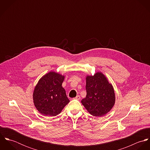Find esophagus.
Wrapping results in <instances>:
<instances>
[{"label":"esophagus","mask_w":150,"mask_h":150,"mask_svg":"<svg viewBox=\"0 0 150 150\" xmlns=\"http://www.w3.org/2000/svg\"><path fill=\"white\" fill-rule=\"evenodd\" d=\"M80 98H80V95H77V96L74 99H76V100H80Z\"/></svg>","instance_id":"1"}]
</instances>
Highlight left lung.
I'll return each mask as SVG.
<instances>
[{
  "label": "left lung",
  "mask_w": 150,
  "mask_h": 150,
  "mask_svg": "<svg viewBox=\"0 0 150 150\" xmlns=\"http://www.w3.org/2000/svg\"><path fill=\"white\" fill-rule=\"evenodd\" d=\"M86 97L81 103L93 116L102 117L109 112L115 104L113 86L101 72L86 77Z\"/></svg>",
  "instance_id": "8db88e82"
}]
</instances>
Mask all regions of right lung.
Segmentation results:
<instances>
[{"mask_svg": "<svg viewBox=\"0 0 150 150\" xmlns=\"http://www.w3.org/2000/svg\"><path fill=\"white\" fill-rule=\"evenodd\" d=\"M64 76L50 71L39 80L33 93V103L40 113L45 116H56L70 102L62 87Z\"/></svg>", "mask_w": 150, "mask_h": 150, "instance_id": "1", "label": "right lung"}]
</instances>
